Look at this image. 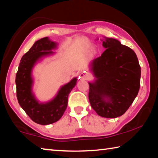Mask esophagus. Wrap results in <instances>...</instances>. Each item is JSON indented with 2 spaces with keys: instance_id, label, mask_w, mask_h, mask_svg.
Masks as SVG:
<instances>
[{
  "instance_id": "34e87169",
  "label": "esophagus",
  "mask_w": 158,
  "mask_h": 158,
  "mask_svg": "<svg viewBox=\"0 0 158 158\" xmlns=\"http://www.w3.org/2000/svg\"><path fill=\"white\" fill-rule=\"evenodd\" d=\"M90 78V75L88 73H85V72H83V73L80 74L79 76V79L80 80L81 79L87 80V79H89Z\"/></svg>"
}]
</instances>
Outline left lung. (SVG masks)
<instances>
[{
    "label": "left lung",
    "mask_w": 158,
    "mask_h": 158,
    "mask_svg": "<svg viewBox=\"0 0 158 158\" xmlns=\"http://www.w3.org/2000/svg\"><path fill=\"white\" fill-rule=\"evenodd\" d=\"M100 40L105 51L89 64L95 79L89 82V99L99 116L115 118L124 114L137 97L141 68L130 47L110 37Z\"/></svg>",
    "instance_id": "left-lung-1"
}]
</instances>
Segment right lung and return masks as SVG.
<instances>
[{
  "label": "right lung",
  "mask_w": 158,
  "mask_h": 158,
  "mask_svg": "<svg viewBox=\"0 0 158 158\" xmlns=\"http://www.w3.org/2000/svg\"><path fill=\"white\" fill-rule=\"evenodd\" d=\"M58 43L46 37L36 41L20 60L16 74L18 102L32 121L40 125H49L57 122L68 106V95L75 86L77 77L61 85L56 95L47 102L37 100L33 92V71L44 58L54 55Z\"/></svg>",
  "instance_id": "1"
}]
</instances>
